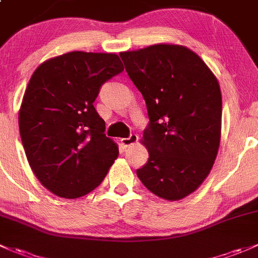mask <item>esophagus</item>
Segmentation results:
<instances>
[{
  "label": "esophagus",
  "mask_w": 258,
  "mask_h": 258,
  "mask_svg": "<svg viewBox=\"0 0 258 258\" xmlns=\"http://www.w3.org/2000/svg\"><path fill=\"white\" fill-rule=\"evenodd\" d=\"M138 139H139V137H138L137 134H130L129 138H123L120 142H121V144L126 148V147H130V145L135 144V143L138 142Z\"/></svg>",
  "instance_id": "34e87169"
}]
</instances>
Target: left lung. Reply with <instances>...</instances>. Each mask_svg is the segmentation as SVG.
<instances>
[{
    "instance_id": "1",
    "label": "left lung",
    "mask_w": 258,
    "mask_h": 258,
    "mask_svg": "<svg viewBox=\"0 0 258 258\" xmlns=\"http://www.w3.org/2000/svg\"><path fill=\"white\" fill-rule=\"evenodd\" d=\"M119 55L143 94L150 120L142 139L149 159L137 170L138 177L154 195L181 200L203 184L219 151V82L184 46L154 44Z\"/></svg>"
}]
</instances>
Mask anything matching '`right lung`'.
Segmentation results:
<instances>
[{
	"label": "right lung",
	"instance_id": "right-lung-1",
	"mask_svg": "<svg viewBox=\"0 0 258 258\" xmlns=\"http://www.w3.org/2000/svg\"><path fill=\"white\" fill-rule=\"evenodd\" d=\"M123 71L115 53L76 50L32 74L18 114L20 134L32 171L54 195H87L118 158L93 103L102 84Z\"/></svg>",
	"mask_w": 258,
	"mask_h": 258
}]
</instances>
